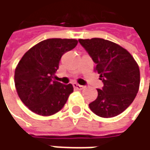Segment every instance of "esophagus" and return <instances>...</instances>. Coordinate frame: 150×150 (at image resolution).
<instances>
[{
    "label": "esophagus",
    "mask_w": 150,
    "mask_h": 150,
    "mask_svg": "<svg viewBox=\"0 0 150 150\" xmlns=\"http://www.w3.org/2000/svg\"><path fill=\"white\" fill-rule=\"evenodd\" d=\"M73 86H74V88H76V89H82V88H84V86H82V85H80V84H78V83H76V82H75V83H73Z\"/></svg>",
    "instance_id": "obj_1"
}]
</instances>
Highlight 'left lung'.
Instances as JSON below:
<instances>
[{"instance_id":"obj_1","label":"left lung","mask_w":150,"mask_h":150,"mask_svg":"<svg viewBox=\"0 0 150 150\" xmlns=\"http://www.w3.org/2000/svg\"><path fill=\"white\" fill-rule=\"evenodd\" d=\"M78 42L96 64V69L103 82L89 108L104 118L120 115L133 103L139 89L140 70L135 59L125 48L108 40L92 38Z\"/></svg>"}]
</instances>
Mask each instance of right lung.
<instances>
[{
	"label": "right lung",
	"mask_w": 150,
	"mask_h": 150,
	"mask_svg": "<svg viewBox=\"0 0 150 150\" xmlns=\"http://www.w3.org/2000/svg\"><path fill=\"white\" fill-rule=\"evenodd\" d=\"M77 42L75 39H47L27 51L19 62L15 72L16 91L34 113L44 116L57 113L74 91L72 84H62L53 77L62 56Z\"/></svg>",
	"instance_id": "right-lung-1"
}]
</instances>
